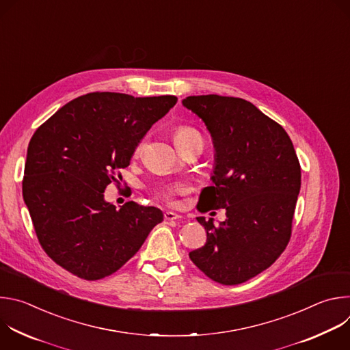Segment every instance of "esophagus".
I'll use <instances>...</instances> for the list:
<instances>
[{"instance_id": "34e87169", "label": "esophagus", "mask_w": 350, "mask_h": 350, "mask_svg": "<svg viewBox=\"0 0 350 350\" xmlns=\"http://www.w3.org/2000/svg\"><path fill=\"white\" fill-rule=\"evenodd\" d=\"M180 219H181V216L174 212H165V220H167V221H177Z\"/></svg>"}]
</instances>
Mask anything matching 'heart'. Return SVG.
Returning <instances> with one entry per match:
<instances>
[{
  "label": "heart",
  "instance_id": "b5f03b06",
  "mask_svg": "<svg viewBox=\"0 0 350 350\" xmlns=\"http://www.w3.org/2000/svg\"><path fill=\"white\" fill-rule=\"evenodd\" d=\"M199 135V133L189 127V126H178L174 129L173 131V138H174V142L177 146H181L183 144H185L188 139H191L192 137H196ZM144 146V141H139L134 149L135 155H138L141 152V149ZM185 192V187L183 184H169V185H162L159 187L155 193L159 199H162L163 202L166 204H173L174 202V196L178 195V193H183Z\"/></svg>",
  "mask_w": 350,
  "mask_h": 350
}]
</instances>
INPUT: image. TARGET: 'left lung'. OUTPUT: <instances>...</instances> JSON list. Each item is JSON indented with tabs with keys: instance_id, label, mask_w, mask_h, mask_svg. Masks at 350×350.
Listing matches in <instances>:
<instances>
[{
	"instance_id": "1",
	"label": "left lung",
	"mask_w": 350,
	"mask_h": 350,
	"mask_svg": "<svg viewBox=\"0 0 350 350\" xmlns=\"http://www.w3.org/2000/svg\"><path fill=\"white\" fill-rule=\"evenodd\" d=\"M183 105L212 134L216 166L198 211L226 209L227 220L198 217L206 243L189 252L211 280L238 285L269 269L286 247L301 189V165L286 131L242 98L193 95Z\"/></svg>"
}]
</instances>
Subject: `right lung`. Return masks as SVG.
Here are the masks:
<instances>
[{
  "mask_svg": "<svg viewBox=\"0 0 350 350\" xmlns=\"http://www.w3.org/2000/svg\"><path fill=\"white\" fill-rule=\"evenodd\" d=\"M177 103L174 95L90 92L68 103L33 134L22 191L44 252L87 281L118 271L163 220L134 201L120 209L105 188L130 165L137 144Z\"/></svg>",
  "mask_w": 350,
  "mask_h": 350,
  "instance_id": "1",
  "label": "right lung"
}]
</instances>
